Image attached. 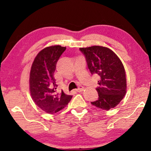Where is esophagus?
I'll use <instances>...</instances> for the list:
<instances>
[{"mask_svg":"<svg viewBox=\"0 0 151 151\" xmlns=\"http://www.w3.org/2000/svg\"><path fill=\"white\" fill-rule=\"evenodd\" d=\"M84 90V87L82 86H79L78 87V88L77 89H76V91H78V92H82V91Z\"/></svg>","mask_w":151,"mask_h":151,"instance_id":"1","label":"esophagus"}]
</instances>
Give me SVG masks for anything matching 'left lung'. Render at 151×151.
<instances>
[{
  "label": "left lung",
  "mask_w": 151,
  "mask_h": 151,
  "mask_svg": "<svg viewBox=\"0 0 151 151\" xmlns=\"http://www.w3.org/2000/svg\"><path fill=\"white\" fill-rule=\"evenodd\" d=\"M85 57L91 75L99 77L96 90L98 99L91 102L97 108L108 111L119 104L127 92L124 67L120 60L111 49L93 46L80 48Z\"/></svg>",
  "instance_id": "8db88e82"
}]
</instances>
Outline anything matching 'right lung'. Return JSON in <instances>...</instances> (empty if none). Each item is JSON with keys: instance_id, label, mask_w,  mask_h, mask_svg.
<instances>
[{"instance_id": "1", "label": "right lung", "mask_w": 151, "mask_h": 151, "mask_svg": "<svg viewBox=\"0 0 151 151\" xmlns=\"http://www.w3.org/2000/svg\"><path fill=\"white\" fill-rule=\"evenodd\" d=\"M66 47L55 45L43 49L38 53L30 71L31 96L37 106L47 113L58 112L68 104L72 96L56 92L58 85L54 78L57 62Z\"/></svg>"}]
</instances>
